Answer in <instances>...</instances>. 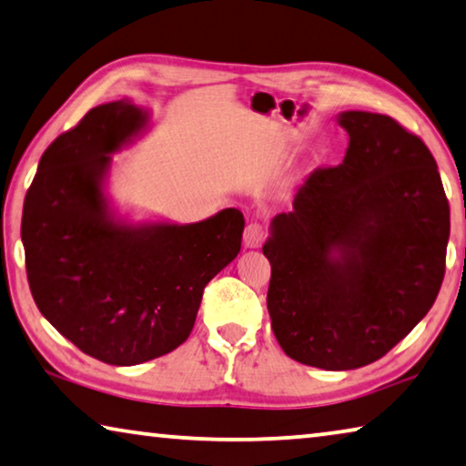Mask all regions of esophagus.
Instances as JSON below:
<instances>
[{
	"label": "esophagus",
	"mask_w": 466,
	"mask_h": 466,
	"mask_svg": "<svg viewBox=\"0 0 466 466\" xmlns=\"http://www.w3.org/2000/svg\"><path fill=\"white\" fill-rule=\"evenodd\" d=\"M265 236H268V232L263 230V226L248 224L245 228V247L247 248H259L263 245Z\"/></svg>",
	"instance_id": "1"
}]
</instances>
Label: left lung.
I'll return each mask as SVG.
<instances>
[{
    "instance_id": "obj_1",
    "label": "left lung",
    "mask_w": 466,
    "mask_h": 466,
    "mask_svg": "<svg viewBox=\"0 0 466 466\" xmlns=\"http://www.w3.org/2000/svg\"><path fill=\"white\" fill-rule=\"evenodd\" d=\"M342 164L315 169L269 224L268 311L288 357L349 371L392 350L430 311L450 207L433 155L390 116L342 112Z\"/></svg>"
}]
</instances>
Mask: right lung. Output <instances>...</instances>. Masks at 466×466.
Listing matches in <instances>:
<instances>
[{
    "instance_id": "obj_1",
    "label": "right lung",
    "mask_w": 466,
    "mask_h": 466,
    "mask_svg": "<svg viewBox=\"0 0 466 466\" xmlns=\"http://www.w3.org/2000/svg\"><path fill=\"white\" fill-rule=\"evenodd\" d=\"M151 127L128 99L93 107L43 153L22 209V245L43 317L88 357L130 367L193 331L205 286L240 253L245 218L132 221L107 195L112 155Z\"/></svg>"
}]
</instances>
